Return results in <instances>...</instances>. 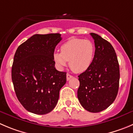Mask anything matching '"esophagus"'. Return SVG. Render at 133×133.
Instances as JSON below:
<instances>
[{"instance_id":"esophagus-1","label":"esophagus","mask_w":133,"mask_h":133,"mask_svg":"<svg viewBox=\"0 0 133 133\" xmlns=\"http://www.w3.org/2000/svg\"><path fill=\"white\" fill-rule=\"evenodd\" d=\"M72 77H73L72 76L70 75V74H69V73H67V74H66V79H67V80L70 79L72 78Z\"/></svg>"}]
</instances>
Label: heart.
Masks as SVG:
<instances>
[{
  "mask_svg": "<svg viewBox=\"0 0 133 133\" xmlns=\"http://www.w3.org/2000/svg\"><path fill=\"white\" fill-rule=\"evenodd\" d=\"M95 48L91 40L74 38L64 43L61 46V52L55 51L54 60L62 69L69 61L70 69L77 73L86 71L94 59Z\"/></svg>",
  "mask_w": 133,
  "mask_h": 133,
  "instance_id": "b5f03b06",
  "label": "heart"
}]
</instances>
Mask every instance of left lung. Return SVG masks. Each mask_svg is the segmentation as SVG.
I'll use <instances>...</instances> for the list:
<instances>
[{
  "instance_id": "8db88e82",
  "label": "left lung",
  "mask_w": 133,
  "mask_h": 133,
  "mask_svg": "<svg viewBox=\"0 0 133 133\" xmlns=\"http://www.w3.org/2000/svg\"><path fill=\"white\" fill-rule=\"evenodd\" d=\"M95 53L90 67L78 76V98L81 105L90 112L107 109L117 97L119 82V66L113 46L95 33Z\"/></svg>"
}]
</instances>
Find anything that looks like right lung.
<instances>
[{"instance_id":"add662e5","label":"right lung","mask_w":133,"mask_h":133,"mask_svg":"<svg viewBox=\"0 0 133 133\" xmlns=\"http://www.w3.org/2000/svg\"><path fill=\"white\" fill-rule=\"evenodd\" d=\"M62 40L59 33L35 35L17 48L12 79L20 103L27 111L46 114L58 102L66 73L56 70L53 55Z\"/></svg>"}]
</instances>
